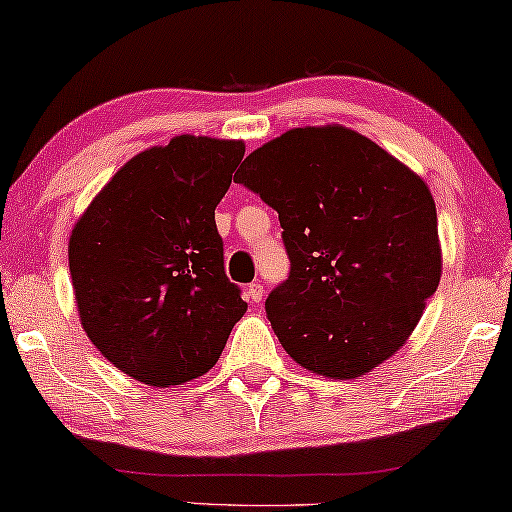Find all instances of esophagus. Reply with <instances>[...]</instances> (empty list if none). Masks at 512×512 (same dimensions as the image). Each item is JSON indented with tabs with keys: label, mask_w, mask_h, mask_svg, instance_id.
<instances>
[{
	"label": "esophagus",
	"mask_w": 512,
	"mask_h": 512,
	"mask_svg": "<svg viewBox=\"0 0 512 512\" xmlns=\"http://www.w3.org/2000/svg\"><path fill=\"white\" fill-rule=\"evenodd\" d=\"M248 299L253 303H259L264 299V285L262 282H253V285H248Z\"/></svg>",
	"instance_id": "34e87169"
}]
</instances>
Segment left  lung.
<instances>
[{
	"mask_svg": "<svg viewBox=\"0 0 512 512\" xmlns=\"http://www.w3.org/2000/svg\"><path fill=\"white\" fill-rule=\"evenodd\" d=\"M278 211L289 276L266 299L305 370L361 377L407 342L437 292V207L425 181L342 126L294 128L234 177Z\"/></svg>",
	"mask_w": 512,
	"mask_h": 512,
	"instance_id": "obj_1",
	"label": "left lung"
}]
</instances>
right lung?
<instances>
[{
    "mask_svg": "<svg viewBox=\"0 0 512 512\" xmlns=\"http://www.w3.org/2000/svg\"><path fill=\"white\" fill-rule=\"evenodd\" d=\"M243 154V142L174 137L128 160L75 225L82 326L128 377L160 388L202 377L246 312L216 227Z\"/></svg>",
    "mask_w": 512,
    "mask_h": 512,
    "instance_id": "add662e5",
    "label": "right lung"
}]
</instances>
